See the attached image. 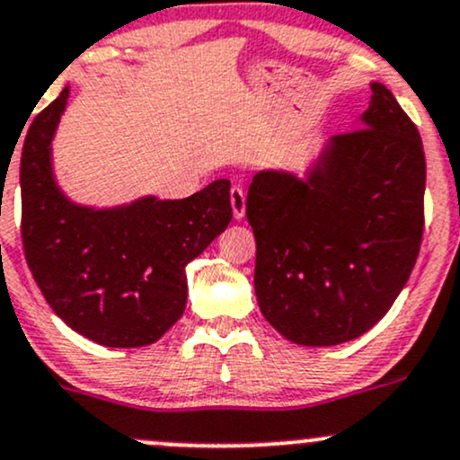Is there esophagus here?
<instances>
[{
	"instance_id": "34e87169",
	"label": "esophagus",
	"mask_w": 460,
	"mask_h": 460,
	"mask_svg": "<svg viewBox=\"0 0 460 460\" xmlns=\"http://www.w3.org/2000/svg\"><path fill=\"white\" fill-rule=\"evenodd\" d=\"M231 198V208H234L235 220H243L244 211H247V193H244L243 187H234L229 193Z\"/></svg>"
}]
</instances>
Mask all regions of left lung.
<instances>
[{
  "mask_svg": "<svg viewBox=\"0 0 460 460\" xmlns=\"http://www.w3.org/2000/svg\"><path fill=\"white\" fill-rule=\"evenodd\" d=\"M425 153L387 86L305 175L258 171L247 196L260 312L287 341L332 347L374 327L419 258Z\"/></svg>",
  "mask_w": 460,
  "mask_h": 460,
  "instance_id": "left-lung-1",
  "label": "left lung"
}]
</instances>
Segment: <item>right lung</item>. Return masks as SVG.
Segmentation results:
<instances>
[{
    "instance_id": "obj_1",
    "label": "right lung",
    "mask_w": 460,
    "mask_h": 460,
    "mask_svg": "<svg viewBox=\"0 0 460 460\" xmlns=\"http://www.w3.org/2000/svg\"><path fill=\"white\" fill-rule=\"evenodd\" d=\"M64 86L22 148V240L32 278L55 314L104 347H144L187 307V264L231 222L229 180L184 200L142 196L118 207L73 202L53 173Z\"/></svg>"
}]
</instances>
